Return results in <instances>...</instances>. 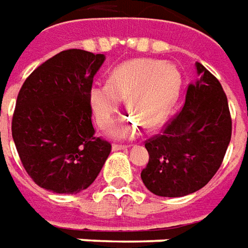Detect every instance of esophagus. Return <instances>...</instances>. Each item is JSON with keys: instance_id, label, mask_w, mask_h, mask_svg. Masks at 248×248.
Segmentation results:
<instances>
[{"instance_id": "obj_1", "label": "esophagus", "mask_w": 248, "mask_h": 248, "mask_svg": "<svg viewBox=\"0 0 248 248\" xmlns=\"http://www.w3.org/2000/svg\"><path fill=\"white\" fill-rule=\"evenodd\" d=\"M128 146H125V144H117V143H114L113 146H112V150L113 151H119V150H125Z\"/></svg>"}]
</instances>
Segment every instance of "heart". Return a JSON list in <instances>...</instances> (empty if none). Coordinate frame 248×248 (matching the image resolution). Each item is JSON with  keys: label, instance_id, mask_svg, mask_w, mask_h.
I'll return each instance as SVG.
<instances>
[{"label": "heart", "instance_id": "heart-1", "mask_svg": "<svg viewBox=\"0 0 248 248\" xmlns=\"http://www.w3.org/2000/svg\"><path fill=\"white\" fill-rule=\"evenodd\" d=\"M181 89V74L171 63L158 59L139 58L117 66L109 77L108 85L94 86L90 93L92 109L101 129H109L120 112L121 101L135 116L121 121L113 135L119 139H131L146 124L155 128L166 120Z\"/></svg>", "mask_w": 248, "mask_h": 248}]
</instances>
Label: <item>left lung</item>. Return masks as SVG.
<instances>
[{
	"mask_svg": "<svg viewBox=\"0 0 248 248\" xmlns=\"http://www.w3.org/2000/svg\"><path fill=\"white\" fill-rule=\"evenodd\" d=\"M196 66L199 78L187 85L182 109L144 144L150 159L140 177L156 196L182 197L204 187L231 140V113L221 83L201 63Z\"/></svg>",
	"mask_w": 248,
	"mask_h": 248,
	"instance_id": "obj_1",
	"label": "left lung"
}]
</instances>
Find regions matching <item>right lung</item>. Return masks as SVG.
I'll list each match as a JSON object with an SVG mask.
<instances>
[{"instance_id": "add662e5", "label": "right lung", "mask_w": 248, "mask_h": 248, "mask_svg": "<svg viewBox=\"0 0 248 248\" xmlns=\"http://www.w3.org/2000/svg\"><path fill=\"white\" fill-rule=\"evenodd\" d=\"M104 54L66 49L42 63L18 92L12 119L17 153L36 185L75 194L94 182L112 144L94 135L90 93Z\"/></svg>"}]
</instances>
